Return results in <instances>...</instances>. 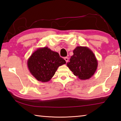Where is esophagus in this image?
Masks as SVG:
<instances>
[{
    "label": "esophagus",
    "mask_w": 121,
    "mask_h": 121,
    "mask_svg": "<svg viewBox=\"0 0 121 121\" xmlns=\"http://www.w3.org/2000/svg\"><path fill=\"white\" fill-rule=\"evenodd\" d=\"M64 59H65V60L66 61V63H67V62H69V58H68V57H65V58H64Z\"/></svg>",
    "instance_id": "34e87169"
}]
</instances>
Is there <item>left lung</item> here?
I'll list each match as a JSON object with an SVG mask.
<instances>
[{
	"instance_id": "1",
	"label": "left lung",
	"mask_w": 121,
	"mask_h": 121,
	"mask_svg": "<svg viewBox=\"0 0 121 121\" xmlns=\"http://www.w3.org/2000/svg\"><path fill=\"white\" fill-rule=\"evenodd\" d=\"M67 66L81 80L89 79L94 74L98 66L96 56L89 48L78 46L73 50V55Z\"/></svg>"
}]
</instances>
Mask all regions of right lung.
I'll list each match as a JSON object with an SVG mask.
<instances>
[{
  "mask_svg": "<svg viewBox=\"0 0 121 121\" xmlns=\"http://www.w3.org/2000/svg\"><path fill=\"white\" fill-rule=\"evenodd\" d=\"M66 62L58 52L48 47L38 48L27 60L30 72L38 81L48 82L54 75L59 66Z\"/></svg>",
  "mask_w": 121,
  "mask_h": 121,
  "instance_id": "right-lung-1",
  "label": "right lung"
}]
</instances>
